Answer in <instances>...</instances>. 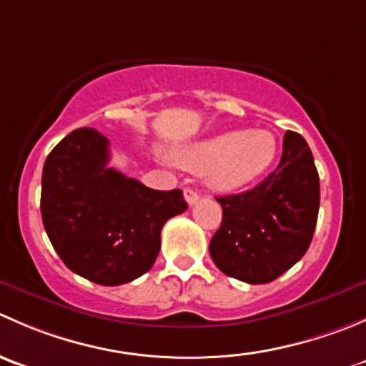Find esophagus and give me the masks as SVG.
Returning a JSON list of instances; mask_svg holds the SVG:
<instances>
[{
    "mask_svg": "<svg viewBox=\"0 0 366 366\" xmlns=\"http://www.w3.org/2000/svg\"><path fill=\"white\" fill-rule=\"evenodd\" d=\"M184 198H186L187 204L194 205L198 200H200V193L194 189H191V187H186V189H184Z\"/></svg>",
    "mask_w": 366,
    "mask_h": 366,
    "instance_id": "34e87169",
    "label": "esophagus"
}]
</instances>
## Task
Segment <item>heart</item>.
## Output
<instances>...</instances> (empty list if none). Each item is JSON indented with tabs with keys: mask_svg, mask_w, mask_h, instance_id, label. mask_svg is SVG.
<instances>
[{
	"mask_svg": "<svg viewBox=\"0 0 366 366\" xmlns=\"http://www.w3.org/2000/svg\"><path fill=\"white\" fill-rule=\"evenodd\" d=\"M278 143L265 129H230L202 142L180 147L177 164L189 172H205L216 191H237L260 179L274 162Z\"/></svg>",
	"mask_w": 366,
	"mask_h": 366,
	"instance_id": "1",
	"label": "heart"
}]
</instances>
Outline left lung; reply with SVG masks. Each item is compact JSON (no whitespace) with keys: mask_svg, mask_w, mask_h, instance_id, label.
<instances>
[{"mask_svg":"<svg viewBox=\"0 0 366 366\" xmlns=\"http://www.w3.org/2000/svg\"><path fill=\"white\" fill-rule=\"evenodd\" d=\"M216 200L223 221L209 252L217 269L252 285L276 280L306 253L319 216V173L308 143L287 131L271 175L246 193Z\"/></svg>","mask_w":366,"mask_h":366,"instance_id":"1","label":"left lung"}]
</instances>
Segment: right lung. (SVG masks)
Returning <instances> with one entry per match:
<instances>
[{"mask_svg":"<svg viewBox=\"0 0 366 366\" xmlns=\"http://www.w3.org/2000/svg\"><path fill=\"white\" fill-rule=\"evenodd\" d=\"M108 162L109 142L95 129L65 136L44 162L40 212L70 271L114 287L152 267L162 227L187 204L180 189H150Z\"/></svg>","mask_w":366,"mask_h":366,"instance_id":"add662e5","label":"right lung"}]
</instances>
